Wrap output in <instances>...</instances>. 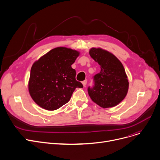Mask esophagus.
I'll return each instance as SVG.
<instances>
[{"instance_id": "obj_1", "label": "esophagus", "mask_w": 160, "mask_h": 160, "mask_svg": "<svg viewBox=\"0 0 160 160\" xmlns=\"http://www.w3.org/2000/svg\"><path fill=\"white\" fill-rule=\"evenodd\" d=\"M87 80L86 79V80H84V81H83L82 82V85L84 86V87H86V85H87Z\"/></svg>"}]
</instances>
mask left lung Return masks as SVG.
<instances>
[{
    "mask_svg": "<svg viewBox=\"0 0 160 160\" xmlns=\"http://www.w3.org/2000/svg\"><path fill=\"white\" fill-rule=\"evenodd\" d=\"M91 58L101 66V71L93 76L94 85L88 88L91 99L102 108L113 107L123 100L128 90V81L120 61L109 52L92 48Z\"/></svg>",
    "mask_w": 160,
    "mask_h": 160,
    "instance_id": "1",
    "label": "left lung"
}]
</instances>
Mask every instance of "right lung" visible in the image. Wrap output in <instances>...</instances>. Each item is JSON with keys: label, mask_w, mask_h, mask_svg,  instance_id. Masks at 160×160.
I'll return each mask as SVG.
<instances>
[{"label": "right lung", "mask_w": 160, "mask_h": 160, "mask_svg": "<svg viewBox=\"0 0 160 160\" xmlns=\"http://www.w3.org/2000/svg\"><path fill=\"white\" fill-rule=\"evenodd\" d=\"M79 52L65 47L51 50L32 67L28 90L33 100L41 108L55 110L67 103L76 88H82L76 79L72 64Z\"/></svg>", "instance_id": "right-lung-1"}]
</instances>
